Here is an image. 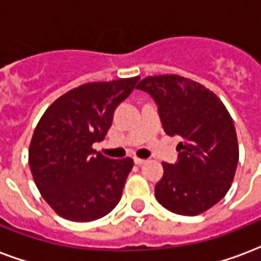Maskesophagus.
<instances>
[{
	"mask_svg": "<svg viewBox=\"0 0 261 261\" xmlns=\"http://www.w3.org/2000/svg\"><path fill=\"white\" fill-rule=\"evenodd\" d=\"M147 162L145 159H141V158H134V164L136 165H144Z\"/></svg>",
	"mask_w": 261,
	"mask_h": 261,
	"instance_id": "esophagus-1",
	"label": "esophagus"
}]
</instances>
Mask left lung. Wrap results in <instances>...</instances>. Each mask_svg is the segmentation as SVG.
<instances>
[{
  "instance_id": "left-lung-1",
  "label": "left lung",
  "mask_w": 261,
  "mask_h": 261,
  "mask_svg": "<svg viewBox=\"0 0 261 261\" xmlns=\"http://www.w3.org/2000/svg\"><path fill=\"white\" fill-rule=\"evenodd\" d=\"M152 97L168 136H179L177 162H164L155 197L166 210L198 215L222 200L235 176L239 148L233 121L219 97L179 75L147 76L137 85Z\"/></svg>"
}]
</instances>
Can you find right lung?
Listing matches in <instances>:
<instances>
[{
	"mask_svg": "<svg viewBox=\"0 0 261 261\" xmlns=\"http://www.w3.org/2000/svg\"><path fill=\"white\" fill-rule=\"evenodd\" d=\"M138 76L85 84L60 96L37 123L29 166L39 192L60 217L102 218L119 204L133 159H110L92 149L105 140L116 108Z\"/></svg>",
	"mask_w": 261,
	"mask_h": 261,
	"instance_id": "add662e5",
	"label": "right lung"
}]
</instances>
